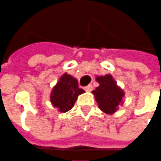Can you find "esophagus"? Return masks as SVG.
Instances as JSON below:
<instances>
[{
    "label": "esophagus",
    "instance_id": "34e87169",
    "mask_svg": "<svg viewBox=\"0 0 161 161\" xmlns=\"http://www.w3.org/2000/svg\"><path fill=\"white\" fill-rule=\"evenodd\" d=\"M92 89H93V86H91V85H88L87 86L85 87V91H92Z\"/></svg>",
    "mask_w": 161,
    "mask_h": 161
}]
</instances>
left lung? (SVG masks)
<instances>
[{"mask_svg":"<svg viewBox=\"0 0 161 161\" xmlns=\"http://www.w3.org/2000/svg\"><path fill=\"white\" fill-rule=\"evenodd\" d=\"M96 80L99 82L92 93L95 96L99 108L103 112L112 115L118 110L119 105H122V99L125 96L124 91L117 86L116 82L111 75H105L104 76H98Z\"/></svg>","mask_w":161,"mask_h":161,"instance_id":"1","label":"left lung"}]
</instances>
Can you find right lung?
Listing matches in <instances>:
<instances>
[{"label": "right lung", "mask_w": 161, "mask_h": 161, "mask_svg": "<svg viewBox=\"0 0 161 161\" xmlns=\"http://www.w3.org/2000/svg\"><path fill=\"white\" fill-rule=\"evenodd\" d=\"M84 92L78 86L77 80L65 73L51 91V102L59 111L65 113L74 106L78 96Z\"/></svg>", "instance_id": "right-lung-1"}]
</instances>
